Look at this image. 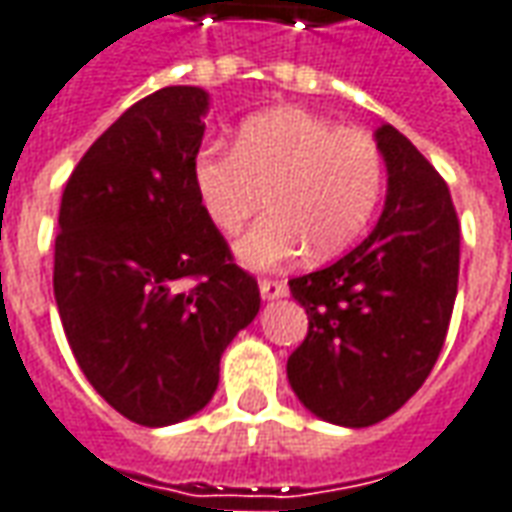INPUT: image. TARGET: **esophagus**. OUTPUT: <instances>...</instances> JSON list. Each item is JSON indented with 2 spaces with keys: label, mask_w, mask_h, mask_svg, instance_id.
<instances>
[{
  "label": "esophagus",
  "mask_w": 512,
  "mask_h": 512,
  "mask_svg": "<svg viewBox=\"0 0 512 512\" xmlns=\"http://www.w3.org/2000/svg\"><path fill=\"white\" fill-rule=\"evenodd\" d=\"M286 283L283 280H260V297L263 300H280L286 297Z\"/></svg>",
  "instance_id": "34e87169"
}]
</instances>
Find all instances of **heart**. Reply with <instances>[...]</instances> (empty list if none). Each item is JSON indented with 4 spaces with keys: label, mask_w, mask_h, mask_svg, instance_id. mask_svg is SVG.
Instances as JSON below:
<instances>
[{
    "label": "heart",
    "mask_w": 512,
    "mask_h": 512,
    "mask_svg": "<svg viewBox=\"0 0 512 512\" xmlns=\"http://www.w3.org/2000/svg\"><path fill=\"white\" fill-rule=\"evenodd\" d=\"M192 175L206 218L223 235L269 201L272 215L235 243L243 266L269 272L309 252L317 260L345 252L377 212L385 164L365 130L274 107L240 124L235 150L206 147Z\"/></svg>",
    "instance_id": "b5f03b06"
}]
</instances>
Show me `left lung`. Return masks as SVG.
<instances>
[{"mask_svg":"<svg viewBox=\"0 0 512 512\" xmlns=\"http://www.w3.org/2000/svg\"><path fill=\"white\" fill-rule=\"evenodd\" d=\"M385 206L357 249L289 280L309 334L289 357L291 391L311 414L368 428L422 388L448 334L459 283V221L448 184L405 135L382 124Z\"/></svg>","mask_w":512,"mask_h":512,"instance_id":"8db88e82","label":"left lung"}]
</instances>
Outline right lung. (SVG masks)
Returning a JSON list of instances; mask_svg holds the SVG:
<instances>
[{
	"mask_svg": "<svg viewBox=\"0 0 512 512\" xmlns=\"http://www.w3.org/2000/svg\"><path fill=\"white\" fill-rule=\"evenodd\" d=\"M209 93L164 87L84 152L64 186L53 294L73 357L144 428L198 414L260 311L195 189Z\"/></svg>",
	"mask_w": 512,
	"mask_h": 512,
	"instance_id": "1",
	"label": "right lung"
}]
</instances>
